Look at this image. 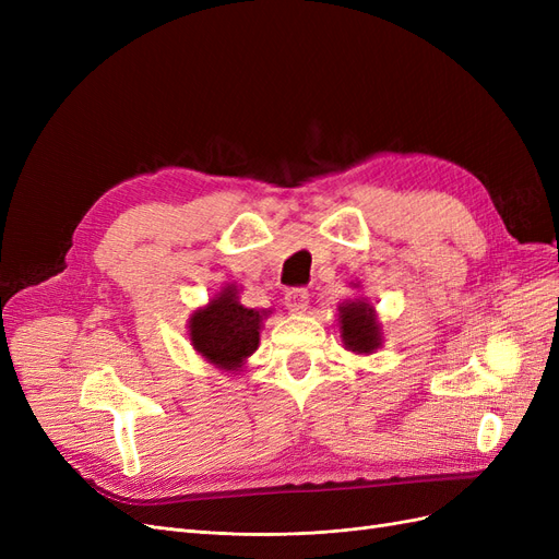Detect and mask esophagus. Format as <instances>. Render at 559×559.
<instances>
[{"label": "esophagus", "instance_id": "34e87169", "mask_svg": "<svg viewBox=\"0 0 559 559\" xmlns=\"http://www.w3.org/2000/svg\"><path fill=\"white\" fill-rule=\"evenodd\" d=\"M308 289H302V286H292V289H286L284 294V306L289 308L292 312H302L308 308Z\"/></svg>", "mask_w": 559, "mask_h": 559}]
</instances>
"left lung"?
<instances>
[{"label": "left lung", "mask_w": 559, "mask_h": 559, "mask_svg": "<svg viewBox=\"0 0 559 559\" xmlns=\"http://www.w3.org/2000/svg\"><path fill=\"white\" fill-rule=\"evenodd\" d=\"M337 321H341V337L347 349L357 354H373L382 345L380 324L376 308L364 298L345 300L337 306Z\"/></svg>", "instance_id": "obj_1"}]
</instances>
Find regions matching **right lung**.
Segmentation results:
<instances>
[{"instance_id": "right-lung-1", "label": "right lung", "mask_w": 559, "mask_h": 559, "mask_svg": "<svg viewBox=\"0 0 559 559\" xmlns=\"http://www.w3.org/2000/svg\"><path fill=\"white\" fill-rule=\"evenodd\" d=\"M238 286L228 284L205 308L189 319L193 349L222 370H240L259 347V331L267 312L240 306Z\"/></svg>"}]
</instances>
